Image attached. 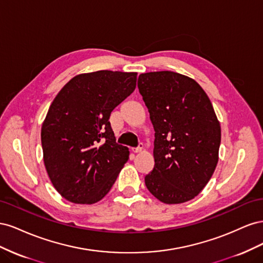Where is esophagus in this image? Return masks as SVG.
<instances>
[{"instance_id":"esophagus-1","label":"esophagus","mask_w":263,"mask_h":263,"mask_svg":"<svg viewBox=\"0 0 263 263\" xmlns=\"http://www.w3.org/2000/svg\"><path fill=\"white\" fill-rule=\"evenodd\" d=\"M142 148H144V145H142V144H139V146H138L137 148H133V149H132V151H133L134 154H138V153H140V151L142 150Z\"/></svg>"}]
</instances>
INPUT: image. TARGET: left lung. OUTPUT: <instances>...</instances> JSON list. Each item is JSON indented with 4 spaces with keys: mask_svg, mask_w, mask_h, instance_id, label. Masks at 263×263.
<instances>
[{
    "mask_svg": "<svg viewBox=\"0 0 263 263\" xmlns=\"http://www.w3.org/2000/svg\"><path fill=\"white\" fill-rule=\"evenodd\" d=\"M138 90L155 129L146 186L164 204L193 200L218 162L221 132L211 100L192 78L172 71L141 73Z\"/></svg>",
    "mask_w": 263,
    "mask_h": 263,
    "instance_id": "8db88e82",
    "label": "left lung"
}]
</instances>
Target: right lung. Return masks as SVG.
<instances>
[{
    "label": "right lung",
    "mask_w": 263,
    "mask_h": 263,
    "mask_svg": "<svg viewBox=\"0 0 263 263\" xmlns=\"http://www.w3.org/2000/svg\"><path fill=\"white\" fill-rule=\"evenodd\" d=\"M136 81L137 72L81 73L52 101L42 126L44 163L53 187L69 202L101 201L128 161L129 151L115 142L108 119Z\"/></svg>",
    "instance_id": "right-lung-1"
}]
</instances>
